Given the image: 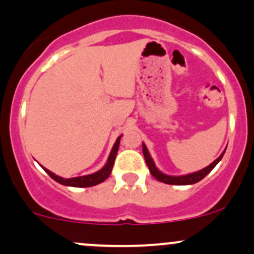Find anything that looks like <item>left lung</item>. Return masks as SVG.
<instances>
[{"label": "left lung", "mask_w": 254, "mask_h": 254, "mask_svg": "<svg viewBox=\"0 0 254 254\" xmlns=\"http://www.w3.org/2000/svg\"><path fill=\"white\" fill-rule=\"evenodd\" d=\"M225 149H227V148H225ZM142 150H143L144 160H146V164H147V166H148V169H149L150 174H152V176L154 178H157V180L160 181V182L166 183V185H174V186L194 185V183L201 181L202 178L206 176V175H208L211 171H212V169L217 165V164L219 163V161H221V159L223 158V155H224V153H225V150H224V152H223L222 154L219 155V157L213 161V163H211L210 165L206 166L205 169L200 170V171L193 172V174L183 175V176H170V175H165V174H163L161 171H159L157 166H155L154 161H153L152 157H150L148 149H147L146 144H144V143H142Z\"/></svg>", "instance_id": "1"}]
</instances>
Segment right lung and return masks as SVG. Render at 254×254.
Here are the masks:
<instances>
[{"instance_id":"1","label":"right lung","mask_w":254,"mask_h":254,"mask_svg":"<svg viewBox=\"0 0 254 254\" xmlns=\"http://www.w3.org/2000/svg\"><path fill=\"white\" fill-rule=\"evenodd\" d=\"M122 136L123 135L119 136V137L117 138L116 143L113 144V148H112V150H111L110 157H108V159H107V163H106V165L101 170H99V171L94 172V174H91V175H85V176H79V177H73V178H63V177L58 176V175L53 174V172L49 171L48 169L43 168V166H42V168L44 169V171H46L47 174H48L49 176L53 178V180L57 181L58 183H60V185H63V186L77 187V188H86V187L96 186V185H99V183H102L105 180H107V178L110 177L111 172H112V169H113L114 160H116L117 152H118V148H119V143H121Z\"/></svg>"}]
</instances>
